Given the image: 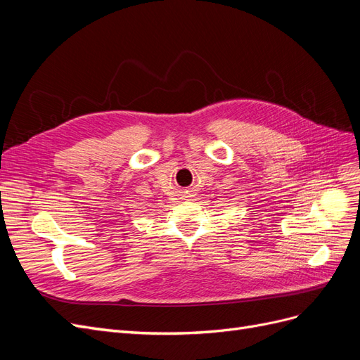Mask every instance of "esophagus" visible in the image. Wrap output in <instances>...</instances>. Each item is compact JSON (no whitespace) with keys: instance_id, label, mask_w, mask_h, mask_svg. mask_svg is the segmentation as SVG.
<instances>
[{"instance_id":"esophagus-1","label":"esophagus","mask_w":360,"mask_h":360,"mask_svg":"<svg viewBox=\"0 0 360 360\" xmlns=\"http://www.w3.org/2000/svg\"><path fill=\"white\" fill-rule=\"evenodd\" d=\"M185 193H187V195H185V197H191V195H193L191 191H185Z\"/></svg>"}]
</instances>
